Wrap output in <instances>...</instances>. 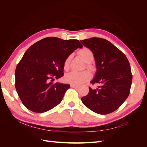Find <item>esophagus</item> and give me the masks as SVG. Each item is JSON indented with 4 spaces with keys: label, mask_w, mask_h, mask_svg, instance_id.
<instances>
[{
    "label": "esophagus",
    "mask_w": 147,
    "mask_h": 147,
    "mask_svg": "<svg viewBox=\"0 0 147 147\" xmlns=\"http://www.w3.org/2000/svg\"><path fill=\"white\" fill-rule=\"evenodd\" d=\"M70 86L72 88H77L79 87L78 85H75V84H71Z\"/></svg>",
    "instance_id": "1"
}]
</instances>
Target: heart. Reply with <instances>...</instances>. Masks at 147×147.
I'll return each instance as SVG.
<instances>
[{
    "mask_svg": "<svg viewBox=\"0 0 147 147\" xmlns=\"http://www.w3.org/2000/svg\"><path fill=\"white\" fill-rule=\"evenodd\" d=\"M78 55L80 56L87 63H90L94 58V55L92 51L88 48H83L79 50ZM71 56H69L65 59L64 63V68L65 70H67L69 67V63L70 61ZM88 67L91 69L92 67L90 64H88ZM91 77L90 74L88 71H83V72H75V71H72L68 74H67L65 77L64 80L66 82L75 84V85H79L85 82L90 80Z\"/></svg>",
    "mask_w": 147,
    "mask_h": 147,
    "instance_id": "1",
    "label": "heart"
}]
</instances>
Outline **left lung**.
Listing matches in <instances>:
<instances>
[{
  "label": "left lung",
  "mask_w": 147,
  "mask_h": 147,
  "mask_svg": "<svg viewBox=\"0 0 147 147\" xmlns=\"http://www.w3.org/2000/svg\"><path fill=\"white\" fill-rule=\"evenodd\" d=\"M80 42L94 55L97 70L91 83L99 84L96 89L89 87V93L82 101L96 113H112L129 94L132 75L129 61L117 47L105 39L92 37Z\"/></svg>",
  "instance_id": "8db88e82"
}]
</instances>
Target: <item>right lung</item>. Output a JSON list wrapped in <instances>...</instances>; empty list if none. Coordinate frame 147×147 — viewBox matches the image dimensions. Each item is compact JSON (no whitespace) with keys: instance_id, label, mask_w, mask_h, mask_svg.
I'll return each mask as SVG.
<instances>
[{"instance_id":"add662e5","label":"right lung","mask_w":147,"mask_h":147,"mask_svg":"<svg viewBox=\"0 0 147 147\" xmlns=\"http://www.w3.org/2000/svg\"><path fill=\"white\" fill-rule=\"evenodd\" d=\"M82 47L78 40L50 37L28 49L15 74L16 90L26 108L43 113L60 103L70 85L51 82L63 76L65 59Z\"/></svg>"}]
</instances>
